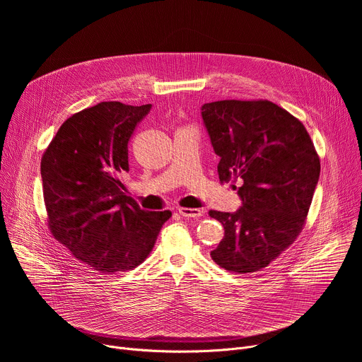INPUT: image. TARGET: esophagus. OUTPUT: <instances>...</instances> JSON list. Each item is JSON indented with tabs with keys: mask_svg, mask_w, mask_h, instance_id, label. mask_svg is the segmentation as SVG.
<instances>
[{
	"mask_svg": "<svg viewBox=\"0 0 362 362\" xmlns=\"http://www.w3.org/2000/svg\"><path fill=\"white\" fill-rule=\"evenodd\" d=\"M179 214L183 216V218H193V219H197L203 215V211L202 209H187V208H179Z\"/></svg>",
	"mask_w": 362,
	"mask_h": 362,
	"instance_id": "obj_1",
	"label": "esophagus"
}]
</instances>
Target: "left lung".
<instances>
[{"instance_id": "8db88e82", "label": "left lung", "mask_w": 362, "mask_h": 362, "mask_svg": "<svg viewBox=\"0 0 362 362\" xmlns=\"http://www.w3.org/2000/svg\"><path fill=\"white\" fill-rule=\"evenodd\" d=\"M203 124L223 182L236 177L242 206L211 211L225 236L212 259L233 274L267 268L296 239L318 185L321 165L303 124L268 100L204 103Z\"/></svg>"}]
</instances>
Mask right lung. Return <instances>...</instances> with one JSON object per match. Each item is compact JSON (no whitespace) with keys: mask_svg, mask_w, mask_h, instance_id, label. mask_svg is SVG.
Segmentation results:
<instances>
[{"mask_svg":"<svg viewBox=\"0 0 362 362\" xmlns=\"http://www.w3.org/2000/svg\"><path fill=\"white\" fill-rule=\"evenodd\" d=\"M150 109L101 101L67 119L42 154L49 230L100 274L139 267L172 216L141 209L120 180L129 172V140Z\"/></svg>","mask_w":362,"mask_h":362,"instance_id":"obj_1","label":"right lung"}]
</instances>
